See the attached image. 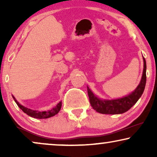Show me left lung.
Returning a JSON list of instances; mask_svg holds the SVG:
<instances>
[{"label":"left lung","mask_w":157,"mask_h":157,"mask_svg":"<svg viewBox=\"0 0 157 157\" xmlns=\"http://www.w3.org/2000/svg\"><path fill=\"white\" fill-rule=\"evenodd\" d=\"M144 59V71L141 80L134 91L125 97L113 100H101L94 95L87 86L88 95L91 106L97 112L104 114H119L123 113L132 108L142 95L147 81V64Z\"/></svg>","instance_id":"8db88e82"}]
</instances>
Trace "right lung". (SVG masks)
<instances>
[{"label":"right lung","mask_w":157,"mask_h":157,"mask_svg":"<svg viewBox=\"0 0 157 157\" xmlns=\"http://www.w3.org/2000/svg\"><path fill=\"white\" fill-rule=\"evenodd\" d=\"M13 98H14L15 101L18 105L19 108H20L21 110H22L23 112L26 113L30 117L36 118V119H47V118H50L51 117H53L56 114H57L59 112L60 109L61 108V104L62 103L61 101H60L59 104H57V106L55 107V108H53L51 110L48 111H34V110H31V109H28L26 107H24L22 105H21L17 101L13 96Z\"/></svg>","instance_id":"right-lung-1"}]
</instances>
